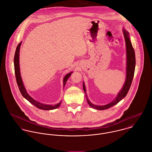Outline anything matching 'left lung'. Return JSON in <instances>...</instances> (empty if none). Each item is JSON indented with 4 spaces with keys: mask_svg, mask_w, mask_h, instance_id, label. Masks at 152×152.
I'll list each match as a JSON object with an SVG mask.
<instances>
[{
    "mask_svg": "<svg viewBox=\"0 0 152 152\" xmlns=\"http://www.w3.org/2000/svg\"><path fill=\"white\" fill-rule=\"evenodd\" d=\"M123 34L125 39L126 45V53H127V67H126V79L124 85L121 89V91L118 94L116 98L110 103L107 104L104 106H96L90 102V101L87 98V101L89 106L97 110H105L109 109V107L115 105L118 102H119L121 99H123L127 94L128 91L130 89V86L132 85V82L133 79L135 65H136V58H135V53L134 49L132 46L131 42L129 39V33L125 30H123ZM83 90L86 94V89L84 83H83ZM87 97V96H86Z\"/></svg>",
    "mask_w": 152,
    "mask_h": 152,
    "instance_id": "obj_1",
    "label": "left lung"
}]
</instances>
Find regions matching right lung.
Instances as JSON below:
<instances>
[{
	"mask_svg": "<svg viewBox=\"0 0 152 152\" xmlns=\"http://www.w3.org/2000/svg\"><path fill=\"white\" fill-rule=\"evenodd\" d=\"M21 43L20 42L17 46L16 49V52H15V56H14V66H15V77H16V82L18 86V88L19 89V91H20L21 94H22V96L26 99L28 100L30 103L31 104H33L34 106H36V107L42 109V110H52V109H55L56 108H58L60 104H61V102L58 104H56L54 106L53 105H46V104H44L42 103H40L36 100H34L33 99H32L31 96L27 93V92L25 90V88L23 86L22 80V78L20 76V68H19V50H20V47L21 45ZM71 73H72V72L68 73L67 75H66L65 76V77H64L63 79V86H65V84L66 83V81L67 80L68 78L70 76Z\"/></svg>",
	"mask_w": 152,
	"mask_h": 152,
	"instance_id": "add662e5",
	"label": "right lung"
}]
</instances>
